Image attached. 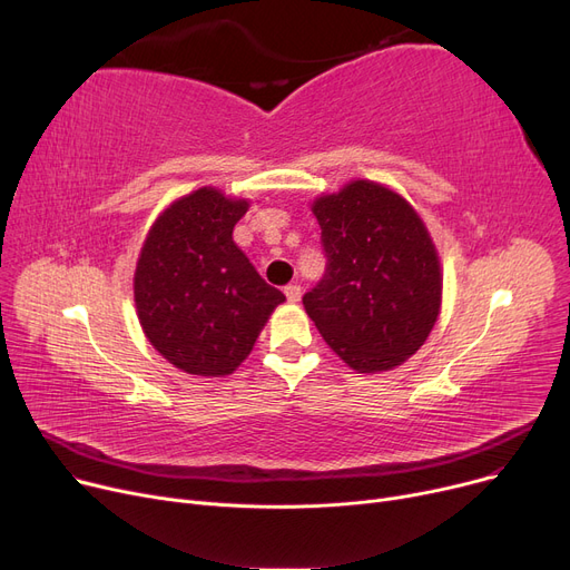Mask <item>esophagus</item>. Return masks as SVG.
<instances>
[{
	"instance_id": "1",
	"label": "esophagus",
	"mask_w": 570,
	"mask_h": 570,
	"mask_svg": "<svg viewBox=\"0 0 570 570\" xmlns=\"http://www.w3.org/2000/svg\"><path fill=\"white\" fill-rule=\"evenodd\" d=\"M284 293H286V297H288L291 303H297V301H301V295H303V288L297 286V284H288V286L284 288Z\"/></svg>"
}]
</instances>
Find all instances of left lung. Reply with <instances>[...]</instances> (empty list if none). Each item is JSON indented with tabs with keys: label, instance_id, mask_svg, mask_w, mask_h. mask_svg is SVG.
I'll return each instance as SVG.
<instances>
[{
	"label": "left lung",
	"instance_id": "8db88e82",
	"mask_svg": "<svg viewBox=\"0 0 570 570\" xmlns=\"http://www.w3.org/2000/svg\"><path fill=\"white\" fill-rule=\"evenodd\" d=\"M325 254L303 295L318 333L355 372L402 365L428 340L441 307V267L430 233L395 191L355 179L314 203Z\"/></svg>",
	"mask_w": 570,
	"mask_h": 570
}]
</instances>
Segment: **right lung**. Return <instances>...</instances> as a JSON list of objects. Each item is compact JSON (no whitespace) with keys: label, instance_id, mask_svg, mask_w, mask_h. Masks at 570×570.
I'll list each match as a JSON object with an SVG mask.
<instances>
[{"label":"right lung","instance_id":"1","mask_svg":"<svg viewBox=\"0 0 570 570\" xmlns=\"http://www.w3.org/2000/svg\"><path fill=\"white\" fill-rule=\"evenodd\" d=\"M247 200L203 187L149 230L134 277L142 331L168 363L198 376L230 374L286 297L233 243Z\"/></svg>","mask_w":570,"mask_h":570}]
</instances>
